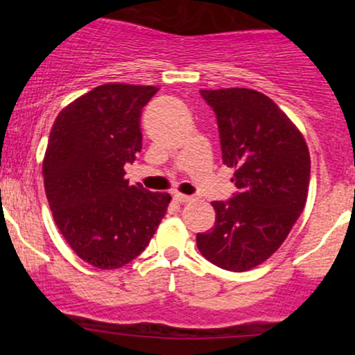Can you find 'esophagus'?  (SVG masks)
<instances>
[{
	"mask_svg": "<svg viewBox=\"0 0 355 355\" xmlns=\"http://www.w3.org/2000/svg\"><path fill=\"white\" fill-rule=\"evenodd\" d=\"M173 200L178 202V203H187V202H191L193 200V197H190V195H183V193H173Z\"/></svg>",
	"mask_w": 355,
	"mask_h": 355,
	"instance_id": "1",
	"label": "esophagus"
}]
</instances>
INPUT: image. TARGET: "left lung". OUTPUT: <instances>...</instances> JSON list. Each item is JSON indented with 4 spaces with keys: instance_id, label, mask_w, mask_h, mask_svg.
<instances>
[{
    "instance_id": "1",
    "label": "left lung",
    "mask_w": 355,
    "mask_h": 355,
    "mask_svg": "<svg viewBox=\"0 0 355 355\" xmlns=\"http://www.w3.org/2000/svg\"><path fill=\"white\" fill-rule=\"evenodd\" d=\"M217 115L223 164L237 193L211 202L215 225L197 234L200 254L230 272L250 270L284 243L302 214L311 155L300 130L268 96L248 88L200 89Z\"/></svg>"
}]
</instances>
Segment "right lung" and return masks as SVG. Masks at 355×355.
<instances>
[{"mask_svg":"<svg viewBox=\"0 0 355 355\" xmlns=\"http://www.w3.org/2000/svg\"><path fill=\"white\" fill-rule=\"evenodd\" d=\"M157 92L100 85L61 110L51 126L43 178L53 218L71 250L101 270L140 255L172 200L125 178V164L141 150V108Z\"/></svg>","mask_w":355,"mask_h":355,"instance_id":"add662e5","label":"right lung"}]
</instances>
